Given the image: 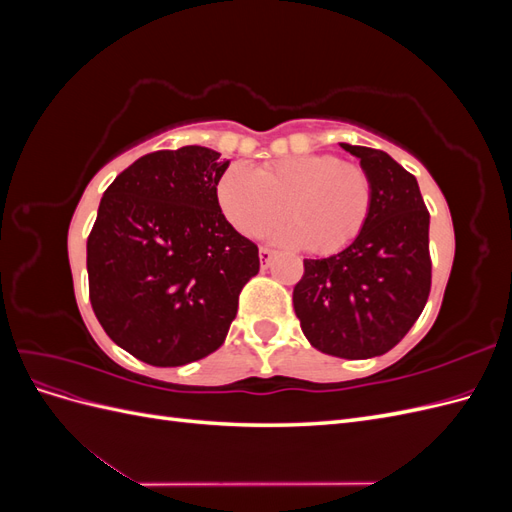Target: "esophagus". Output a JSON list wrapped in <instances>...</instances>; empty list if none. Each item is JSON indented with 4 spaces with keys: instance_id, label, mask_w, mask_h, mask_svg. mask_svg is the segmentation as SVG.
I'll use <instances>...</instances> for the list:
<instances>
[{
    "instance_id": "1",
    "label": "esophagus",
    "mask_w": 512,
    "mask_h": 512,
    "mask_svg": "<svg viewBox=\"0 0 512 512\" xmlns=\"http://www.w3.org/2000/svg\"><path fill=\"white\" fill-rule=\"evenodd\" d=\"M273 250H269V247H260V252H258V258H260V265L262 267H269L271 265V260H273Z\"/></svg>"
}]
</instances>
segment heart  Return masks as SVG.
I'll return each mask as SVG.
<instances>
[{
  "label": "heart",
  "mask_w": 512,
  "mask_h": 512,
  "mask_svg": "<svg viewBox=\"0 0 512 512\" xmlns=\"http://www.w3.org/2000/svg\"><path fill=\"white\" fill-rule=\"evenodd\" d=\"M218 203L245 237L260 235L286 211L292 222L269 230V241L333 254L363 230L371 181L363 166L327 153L294 156L258 170L232 164L218 181Z\"/></svg>",
  "instance_id": "heart-1"
}]
</instances>
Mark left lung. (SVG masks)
<instances>
[{"label": "left lung", "instance_id": "obj_1", "mask_svg": "<svg viewBox=\"0 0 512 512\" xmlns=\"http://www.w3.org/2000/svg\"><path fill=\"white\" fill-rule=\"evenodd\" d=\"M339 147L369 175L371 209L344 250L303 260L292 305L314 348L339 359H371L399 344L427 303L429 213L416 179L389 153Z\"/></svg>", "mask_w": 512, "mask_h": 512}]
</instances>
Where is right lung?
<instances>
[{
  "label": "right lung",
  "instance_id": "obj_1",
  "mask_svg": "<svg viewBox=\"0 0 512 512\" xmlns=\"http://www.w3.org/2000/svg\"><path fill=\"white\" fill-rule=\"evenodd\" d=\"M230 160L188 145L138 158L104 192L87 239L89 299L136 359L177 367L218 350L258 247L228 224L218 181Z\"/></svg>",
  "mask_w": 512,
  "mask_h": 512
}]
</instances>
